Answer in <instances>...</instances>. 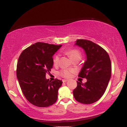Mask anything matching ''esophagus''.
<instances>
[{"label": "esophagus", "instance_id": "esophagus-1", "mask_svg": "<svg viewBox=\"0 0 127 127\" xmlns=\"http://www.w3.org/2000/svg\"><path fill=\"white\" fill-rule=\"evenodd\" d=\"M67 81H68V80H63V82H67Z\"/></svg>", "mask_w": 127, "mask_h": 127}]
</instances>
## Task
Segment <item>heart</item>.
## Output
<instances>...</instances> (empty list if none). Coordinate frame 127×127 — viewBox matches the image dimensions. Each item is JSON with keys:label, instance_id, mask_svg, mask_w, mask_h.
Returning a JSON list of instances; mask_svg holds the SVG:
<instances>
[{"label": "heart", "instance_id": "obj_1", "mask_svg": "<svg viewBox=\"0 0 127 127\" xmlns=\"http://www.w3.org/2000/svg\"><path fill=\"white\" fill-rule=\"evenodd\" d=\"M65 53L69 56V57L72 60L77 58H81L82 56V53L81 52V51L79 49H77V48H71V49H69L65 51ZM53 61L54 64H55V65L57 64L59 61V56L56 55L54 56ZM73 71V70L71 69H63L59 72V74L64 78H69L71 76V72Z\"/></svg>", "mask_w": 127, "mask_h": 127}]
</instances>
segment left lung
Listing matches in <instances>:
<instances>
[{
	"mask_svg": "<svg viewBox=\"0 0 127 127\" xmlns=\"http://www.w3.org/2000/svg\"><path fill=\"white\" fill-rule=\"evenodd\" d=\"M75 45L84 49L87 59L79 76L87 80L85 83L77 81L73 91L76 101L91 104L103 95L111 76V64L108 53L103 48L90 40L78 39Z\"/></svg>",
	"mask_w": 127,
	"mask_h": 127,
	"instance_id": "1",
	"label": "left lung"
}]
</instances>
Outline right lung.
<instances>
[{
	"instance_id": "obj_1",
	"label": "right lung",
	"mask_w": 127,
	"mask_h": 127,
	"mask_svg": "<svg viewBox=\"0 0 127 127\" xmlns=\"http://www.w3.org/2000/svg\"><path fill=\"white\" fill-rule=\"evenodd\" d=\"M62 46L38 42L24 50L19 57L16 74L23 94L35 106L48 107L58 98L62 80L46 79L52 68L53 55Z\"/></svg>"
}]
</instances>
